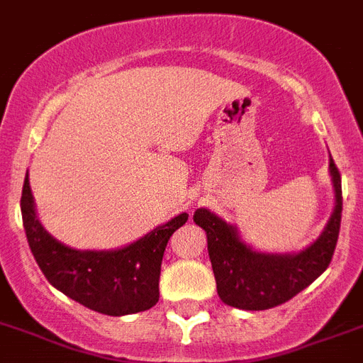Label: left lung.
I'll return each mask as SVG.
<instances>
[{"mask_svg":"<svg viewBox=\"0 0 363 363\" xmlns=\"http://www.w3.org/2000/svg\"><path fill=\"white\" fill-rule=\"evenodd\" d=\"M334 211L315 241L298 252H259L208 208L194 211V223L208 235V252L220 301L239 310H269L306 289L326 271L336 248L341 224V176L330 157Z\"/></svg>","mask_w":363,"mask_h":363,"instance_id":"left-lung-1","label":"left lung"}]
</instances>
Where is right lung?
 <instances>
[{"label":"right lung","instance_id":"add662e5","mask_svg":"<svg viewBox=\"0 0 363 363\" xmlns=\"http://www.w3.org/2000/svg\"><path fill=\"white\" fill-rule=\"evenodd\" d=\"M22 220L38 267L55 289L106 315H130L160 301V272L170 235L187 223L179 213L115 250H76L57 241L37 217L29 176L23 179Z\"/></svg>","mask_w":363,"mask_h":363}]
</instances>
